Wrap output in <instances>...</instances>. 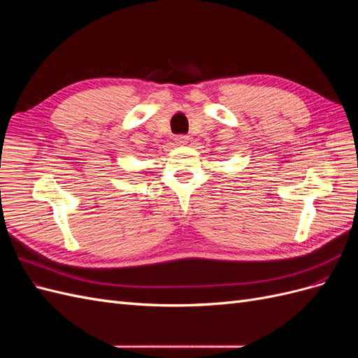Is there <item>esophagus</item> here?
Here are the masks:
<instances>
[{"label": "esophagus", "mask_w": 358, "mask_h": 358, "mask_svg": "<svg viewBox=\"0 0 358 358\" xmlns=\"http://www.w3.org/2000/svg\"><path fill=\"white\" fill-rule=\"evenodd\" d=\"M175 143L182 146V145H187L188 143V136H176L175 138Z\"/></svg>", "instance_id": "obj_1"}]
</instances>
